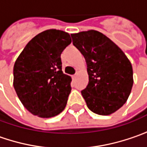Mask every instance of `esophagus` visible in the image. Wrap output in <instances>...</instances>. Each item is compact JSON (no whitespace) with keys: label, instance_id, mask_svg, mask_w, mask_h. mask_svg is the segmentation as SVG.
Listing matches in <instances>:
<instances>
[{"label":"esophagus","instance_id":"34e87169","mask_svg":"<svg viewBox=\"0 0 147 147\" xmlns=\"http://www.w3.org/2000/svg\"><path fill=\"white\" fill-rule=\"evenodd\" d=\"M76 76H77V74H75V75H73V76H72V78H73V79H75V78L76 77Z\"/></svg>","mask_w":147,"mask_h":147}]
</instances>
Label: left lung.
Segmentation results:
<instances>
[{"instance_id":"1","label":"left lung","mask_w":147,"mask_h":147,"mask_svg":"<svg viewBox=\"0 0 147 147\" xmlns=\"http://www.w3.org/2000/svg\"><path fill=\"white\" fill-rule=\"evenodd\" d=\"M73 45L84 56L89 82L82 95L92 112L107 116L121 107L133 86L132 66L125 53L97 30L71 34Z\"/></svg>"}]
</instances>
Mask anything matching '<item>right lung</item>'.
<instances>
[{"label": "right lung", "instance_id": "right-lung-1", "mask_svg": "<svg viewBox=\"0 0 147 147\" xmlns=\"http://www.w3.org/2000/svg\"><path fill=\"white\" fill-rule=\"evenodd\" d=\"M71 42L63 30L40 32L27 43L13 68V86L31 114L50 118L65 109L71 77L63 73L61 54Z\"/></svg>", "mask_w": 147, "mask_h": 147}]
</instances>
